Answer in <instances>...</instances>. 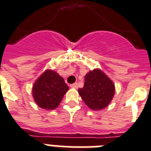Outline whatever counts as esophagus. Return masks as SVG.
Returning a JSON list of instances; mask_svg holds the SVG:
<instances>
[{
  "label": "esophagus",
  "mask_w": 151,
  "mask_h": 151,
  "mask_svg": "<svg viewBox=\"0 0 151 151\" xmlns=\"http://www.w3.org/2000/svg\"><path fill=\"white\" fill-rule=\"evenodd\" d=\"M70 87L71 88H78V83H72V84H70Z\"/></svg>",
  "instance_id": "34e87169"
}]
</instances>
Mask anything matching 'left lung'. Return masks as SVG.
Here are the masks:
<instances>
[{
	"instance_id": "left-lung-1",
	"label": "left lung",
	"mask_w": 151,
	"mask_h": 151,
	"mask_svg": "<svg viewBox=\"0 0 151 151\" xmlns=\"http://www.w3.org/2000/svg\"><path fill=\"white\" fill-rule=\"evenodd\" d=\"M84 79L83 87L78 90L84 103L94 111L105 108L114 94V84L112 81L98 69L87 73Z\"/></svg>"
}]
</instances>
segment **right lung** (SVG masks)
Instances as JSON below:
<instances>
[{
    "mask_svg": "<svg viewBox=\"0 0 151 151\" xmlns=\"http://www.w3.org/2000/svg\"><path fill=\"white\" fill-rule=\"evenodd\" d=\"M68 89L63 78L54 70H47L33 86V97L40 107L54 110Z\"/></svg>",
    "mask_w": 151,
    "mask_h": 151,
    "instance_id": "right-lung-1",
    "label": "right lung"
}]
</instances>
